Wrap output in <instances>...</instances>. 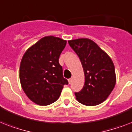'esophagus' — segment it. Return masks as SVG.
<instances>
[{"label":"esophagus","mask_w":132,"mask_h":132,"mask_svg":"<svg viewBox=\"0 0 132 132\" xmlns=\"http://www.w3.org/2000/svg\"><path fill=\"white\" fill-rule=\"evenodd\" d=\"M72 78L68 79V83H69V84H70V83H72Z\"/></svg>","instance_id":"esophagus-1"}]
</instances>
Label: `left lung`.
I'll list each match as a JSON object with an SVG mask.
<instances>
[{
	"label": "left lung",
	"mask_w": 132,
	"mask_h": 132,
	"mask_svg": "<svg viewBox=\"0 0 132 132\" xmlns=\"http://www.w3.org/2000/svg\"><path fill=\"white\" fill-rule=\"evenodd\" d=\"M68 44L79 56L85 75V84L76 99L82 104L96 106L111 94L116 83L114 64L106 52L89 38L68 40Z\"/></svg>",
	"instance_id": "left-lung-1"
}]
</instances>
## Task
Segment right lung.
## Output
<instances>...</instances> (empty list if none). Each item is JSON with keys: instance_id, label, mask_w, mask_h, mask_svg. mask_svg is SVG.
Wrapping results in <instances>:
<instances>
[{"instance_id": "right-lung-1", "label": "right lung", "mask_w": 132, "mask_h": 132, "mask_svg": "<svg viewBox=\"0 0 132 132\" xmlns=\"http://www.w3.org/2000/svg\"><path fill=\"white\" fill-rule=\"evenodd\" d=\"M66 40L45 36L31 46L22 57L20 67L21 87L29 99L40 106L58 99L67 79L63 77L59 57Z\"/></svg>"}]
</instances>
